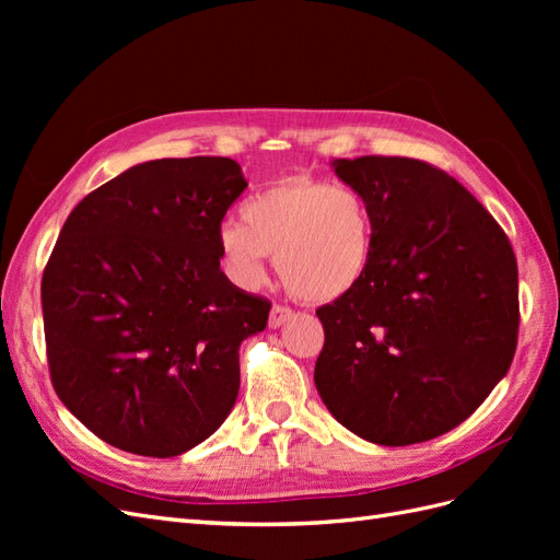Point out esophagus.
Returning a JSON list of instances; mask_svg holds the SVG:
<instances>
[{
	"mask_svg": "<svg viewBox=\"0 0 560 560\" xmlns=\"http://www.w3.org/2000/svg\"><path fill=\"white\" fill-rule=\"evenodd\" d=\"M294 315V311L290 306H282V303H273V308H270V315H268V327L276 329L280 325H284L287 319H290Z\"/></svg>",
	"mask_w": 560,
	"mask_h": 560,
	"instance_id": "1",
	"label": "esophagus"
}]
</instances>
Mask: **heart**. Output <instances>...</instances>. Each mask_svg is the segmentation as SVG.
Listing matches in <instances>:
<instances>
[{
	"label": "heart",
	"mask_w": 560,
	"mask_h": 560,
	"mask_svg": "<svg viewBox=\"0 0 560 560\" xmlns=\"http://www.w3.org/2000/svg\"><path fill=\"white\" fill-rule=\"evenodd\" d=\"M219 249L231 278L247 290L261 284L266 254H276L287 290L327 303L362 282L374 252V217L346 184L287 177L245 202L243 224H222Z\"/></svg>",
	"instance_id": "obj_1"
}]
</instances>
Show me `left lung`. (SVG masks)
Returning <instances> with one entry per match:
<instances>
[{
	"label": "left lung",
	"instance_id": "obj_1",
	"mask_svg": "<svg viewBox=\"0 0 560 560\" xmlns=\"http://www.w3.org/2000/svg\"><path fill=\"white\" fill-rule=\"evenodd\" d=\"M374 217L362 282L317 308L315 387L331 416L381 446L442 436L479 409L518 341L510 238L465 186L404 156L334 161Z\"/></svg>",
	"mask_w": 560,
	"mask_h": 560
}]
</instances>
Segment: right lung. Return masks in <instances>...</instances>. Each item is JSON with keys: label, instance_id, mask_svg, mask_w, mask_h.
Here are the masks:
<instances>
[{"label": "right lung", "instance_id": "add662e5", "mask_svg": "<svg viewBox=\"0 0 560 560\" xmlns=\"http://www.w3.org/2000/svg\"><path fill=\"white\" fill-rule=\"evenodd\" d=\"M245 189L231 159H161L67 217L42 278L46 358L60 401L103 442L173 457L231 413L241 343L270 311L219 268V229Z\"/></svg>", "mask_w": 560, "mask_h": 560}]
</instances>
